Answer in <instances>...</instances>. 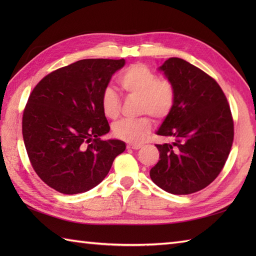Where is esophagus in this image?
<instances>
[{"label":"esophagus","mask_w":256,"mask_h":256,"mask_svg":"<svg viewBox=\"0 0 256 256\" xmlns=\"http://www.w3.org/2000/svg\"><path fill=\"white\" fill-rule=\"evenodd\" d=\"M126 148L128 150H140V148H142V145L140 144H128Z\"/></svg>","instance_id":"1"}]
</instances>
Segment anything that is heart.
I'll list each match as a JSON object with an SVG mask.
<instances>
[{
    "mask_svg": "<svg viewBox=\"0 0 256 256\" xmlns=\"http://www.w3.org/2000/svg\"><path fill=\"white\" fill-rule=\"evenodd\" d=\"M118 84L128 98H138L140 114H150L155 120H165L176 103V88L168 78L158 76L144 64H134L120 74ZM101 108L108 118H116L121 112V99L110 86L101 94ZM152 131V120L140 116L135 120H122L113 125V134L124 142L136 144Z\"/></svg>",
    "mask_w": 256,
    "mask_h": 256,
    "instance_id": "b5f03b06",
    "label": "heart"
}]
</instances>
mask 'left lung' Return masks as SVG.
I'll use <instances>...</instances> for the list:
<instances>
[{
    "instance_id": "8db88e82",
    "label": "left lung",
    "mask_w": 256,
    "mask_h": 256,
    "mask_svg": "<svg viewBox=\"0 0 256 256\" xmlns=\"http://www.w3.org/2000/svg\"><path fill=\"white\" fill-rule=\"evenodd\" d=\"M176 88V103L157 135L172 144H156L160 160L150 176L174 194L197 192L218 177L234 138L229 102L216 81L182 58H168L160 68Z\"/></svg>"
}]
</instances>
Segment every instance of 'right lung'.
Wrapping results in <instances>:
<instances>
[{"label": "right lung", "mask_w": 256, "mask_h": 256, "mask_svg": "<svg viewBox=\"0 0 256 256\" xmlns=\"http://www.w3.org/2000/svg\"><path fill=\"white\" fill-rule=\"evenodd\" d=\"M122 59H82L45 76L30 92L22 131L32 170L47 186L64 194L88 192L108 175L125 150L110 131L101 94Z\"/></svg>", "instance_id": "obj_1"}]
</instances>
